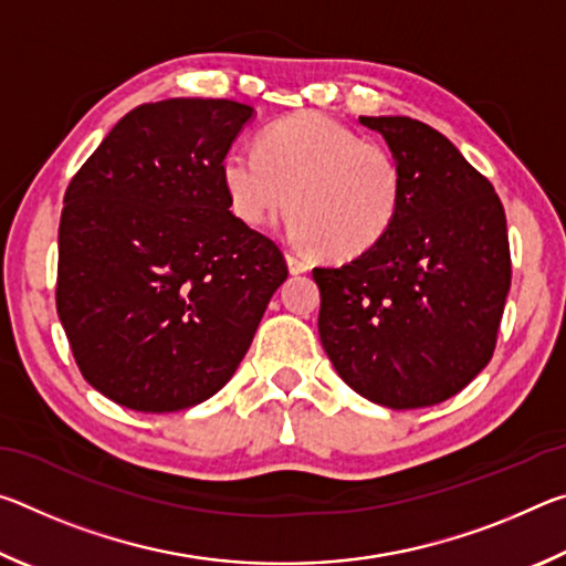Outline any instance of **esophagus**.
Here are the masks:
<instances>
[{
    "label": "esophagus",
    "mask_w": 566,
    "mask_h": 566,
    "mask_svg": "<svg viewBox=\"0 0 566 566\" xmlns=\"http://www.w3.org/2000/svg\"><path fill=\"white\" fill-rule=\"evenodd\" d=\"M286 266H290L292 274H304L312 270V262L304 260V256H296V254H286Z\"/></svg>",
    "instance_id": "esophagus-1"
}]
</instances>
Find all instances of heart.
Returning a JSON list of instances; mask_svg holds the SVG:
<instances>
[{
    "label": "heart",
    "instance_id": "1",
    "mask_svg": "<svg viewBox=\"0 0 566 566\" xmlns=\"http://www.w3.org/2000/svg\"><path fill=\"white\" fill-rule=\"evenodd\" d=\"M232 212L247 227L274 222L292 202V232L334 260L369 252L395 224L401 169L387 147L319 112L272 124L260 147H234L222 159Z\"/></svg>",
    "mask_w": 566,
    "mask_h": 566
}]
</instances>
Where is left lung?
Segmentation results:
<instances>
[{
  "mask_svg": "<svg viewBox=\"0 0 566 566\" xmlns=\"http://www.w3.org/2000/svg\"><path fill=\"white\" fill-rule=\"evenodd\" d=\"M401 169L395 224L369 252L314 266L319 339L337 375L389 409L454 397L490 364L512 282L500 197L444 134L359 117Z\"/></svg>",
  "mask_w": 566,
  "mask_h": 566,
  "instance_id": "8db88e82",
  "label": "left lung"
}]
</instances>
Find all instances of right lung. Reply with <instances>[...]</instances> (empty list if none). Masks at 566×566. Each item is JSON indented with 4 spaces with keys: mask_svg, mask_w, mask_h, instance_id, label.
Segmentation results:
<instances>
[{
    "mask_svg": "<svg viewBox=\"0 0 566 566\" xmlns=\"http://www.w3.org/2000/svg\"><path fill=\"white\" fill-rule=\"evenodd\" d=\"M252 117L232 99L142 104L66 187L56 314L82 377L122 407L217 395L290 274L229 212L222 159Z\"/></svg>",
    "mask_w": 566,
    "mask_h": 566,
    "instance_id": "right-lung-1",
    "label": "right lung"
}]
</instances>
